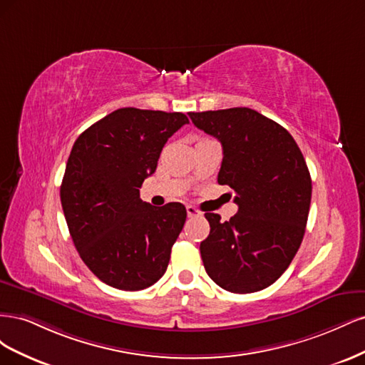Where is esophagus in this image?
<instances>
[{
    "mask_svg": "<svg viewBox=\"0 0 365 365\" xmlns=\"http://www.w3.org/2000/svg\"><path fill=\"white\" fill-rule=\"evenodd\" d=\"M185 210H187V216H189V217H196V216H201L202 215L200 210L195 208L193 205H187Z\"/></svg>",
    "mask_w": 365,
    "mask_h": 365,
    "instance_id": "esophagus-1",
    "label": "esophagus"
}]
</instances>
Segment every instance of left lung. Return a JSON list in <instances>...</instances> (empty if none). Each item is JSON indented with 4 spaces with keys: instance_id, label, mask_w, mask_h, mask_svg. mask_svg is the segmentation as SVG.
<instances>
[{
    "instance_id": "8db88e82",
    "label": "left lung",
    "mask_w": 365,
    "mask_h": 365,
    "mask_svg": "<svg viewBox=\"0 0 365 365\" xmlns=\"http://www.w3.org/2000/svg\"><path fill=\"white\" fill-rule=\"evenodd\" d=\"M189 115L222 145L217 182L235 190L239 207L225 222L205 213L204 268L225 291H262L289 267L304 236L312 181L303 153L283 126L250 108Z\"/></svg>"
}]
</instances>
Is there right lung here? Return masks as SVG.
<instances>
[{"mask_svg":"<svg viewBox=\"0 0 365 365\" xmlns=\"http://www.w3.org/2000/svg\"><path fill=\"white\" fill-rule=\"evenodd\" d=\"M185 123L182 113L120 108L74 141L61 185L65 220L83 263L113 288L146 289L168 269L185 207L143 202L140 187Z\"/></svg>","mask_w":365,"mask_h":365,"instance_id":"right-lung-1","label":"right lung"}]
</instances>
